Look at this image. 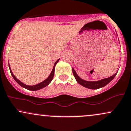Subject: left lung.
Wrapping results in <instances>:
<instances>
[{
    "instance_id": "left-lung-1",
    "label": "left lung",
    "mask_w": 131,
    "mask_h": 131,
    "mask_svg": "<svg viewBox=\"0 0 131 131\" xmlns=\"http://www.w3.org/2000/svg\"><path fill=\"white\" fill-rule=\"evenodd\" d=\"M72 71H73V74L74 77H75L76 80H77V81L80 84L83 85V86L85 87L86 88L90 89H100L105 86V85H106L107 84L110 83L111 81L114 78V77H115V75L117 73V72L114 75L111 76V77H109V78L103 79V80L97 81H88L83 80L81 78H80L78 77V75H77V73H76L75 70L73 68H72Z\"/></svg>"
}]
</instances>
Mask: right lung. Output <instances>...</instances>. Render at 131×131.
<instances>
[{"mask_svg": "<svg viewBox=\"0 0 131 131\" xmlns=\"http://www.w3.org/2000/svg\"><path fill=\"white\" fill-rule=\"evenodd\" d=\"M59 59H58L57 61H56V62L54 63V67H53V69L52 71H51L50 75H49V77H48L46 79V80H44L43 81L41 82V83L38 84L36 85H27L26 84H24L23 83H22V82L20 81L18 79H17V78H16V77L13 75V73L12 71H11V69H10V67H9V64L8 63V65H9V70H10V72H11V75H12V77H13V78L14 79V80L16 81V82H17V83L19 84V85H20V86H22V88H25L27 89L28 90H32V91H35V90H39V89H42L43 88H45V87H46L47 85H48L50 83V82L52 81L53 78V77H54V69H55V66L56 64H57L58 62V61H59Z\"/></svg>", "mask_w": 131, "mask_h": 131, "instance_id": "obj_1", "label": "right lung"}]
</instances>
